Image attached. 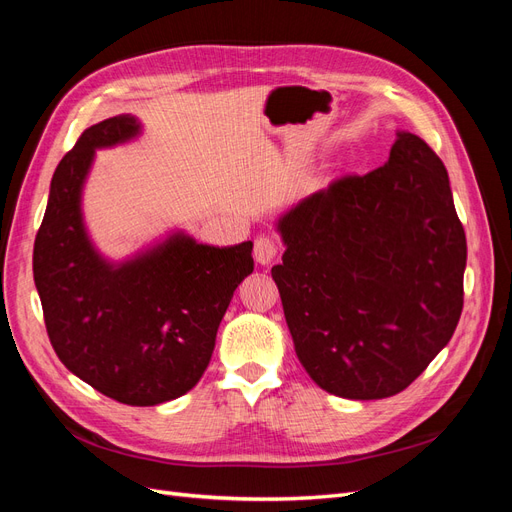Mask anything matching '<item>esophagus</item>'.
Masks as SVG:
<instances>
[{"mask_svg": "<svg viewBox=\"0 0 512 512\" xmlns=\"http://www.w3.org/2000/svg\"><path fill=\"white\" fill-rule=\"evenodd\" d=\"M277 252H280V250H277V243L271 237H267V235L256 237V241H254V258H256L258 265H271V262L277 256Z\"/></svg>", "mask_w": 512, "mask_h": 512, "instance_id": "1", "label": "esophagus"}]
</instances>
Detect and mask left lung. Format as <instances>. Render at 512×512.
<instances>
[{"label": "left lung", "instance_id": "8db88e82", "mask_svg": "<svg viewBox=\"0 0 512 512\" xmlns=\"http://www.w3.org/2000/svg\"><path fill=\"white\" fill-rule=\"evenodd\" d=\"M271 269L301 365L344 399L397 395L451 342L468 245L442 160L399 130L389 162L275 222Z\"/></svg>", "mask_w": 512, "mask_h": 512}]
</instances>
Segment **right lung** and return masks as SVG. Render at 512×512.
I'll list each match as a JSON object with an SVG mask.
<instances>
[{
	"label": "right lung",
	"mask_w": 512,
	"mask_h": 512,
	"mask_svg": "<svg viewBox=\"0 0 512 512\" xmlns=\"http://www.w3.org/2000/svg\"><path fill=\"white\" fill-rule=\"evenodd\" d=\"M141 134L134 115L104 119L59 162L34 243V282L59 361L121 404L158 406L205 374L254 258L252 241L215 247L179 228L123 260L98 250L83 218L96 151Z\"/></svg>",
	"instance_id": "add662e5"
}]
</instances>
